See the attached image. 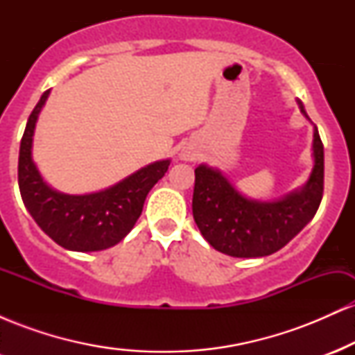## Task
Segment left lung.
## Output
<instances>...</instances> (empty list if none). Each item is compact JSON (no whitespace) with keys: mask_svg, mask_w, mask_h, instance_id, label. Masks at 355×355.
<instances>
[{"mask_svg":"<svg viewBox=\"0 0 355 355\" xmlns=\"http://www.w3.org/2000/svg\"><path fill=\"white\" fill-rule=\"evenodd\" d=\"M313 158L315 165L302 190L263 203L242 197L217 170L205 165L195 168L191 210L207 242L215 250L240 259L266 257L287 245L313 218L324 195V145L317 126Z\"/></svg>","mask_w":355,"mask_h":355,"instance_id":"8db88e82","label":"left lung"}]
</instances>
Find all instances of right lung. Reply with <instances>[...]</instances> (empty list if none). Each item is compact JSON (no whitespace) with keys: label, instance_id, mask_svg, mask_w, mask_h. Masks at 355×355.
Returning a JSON list of instances; mask_svg holds the SVG:
<instances>
[{"label":"right lung","instance_id":"add662e5","mask_svg":"<svg viewBox=\"0 0 355 355\" xmlns=\"http://www.w3.org/2000/svg\"><path fill=\"white\" fill-rule=\"evenodd\" d=\"M50 89L43 93L28 118L18 158V185L23 203L48 237L76 252L113 247L133 229L152 187L168 170L170 160L138 170L112 189L89 195H64L43 182L31 160L35 125Z\"/></svg>","mask_w":355,"mask_h":355}]
</instances>
